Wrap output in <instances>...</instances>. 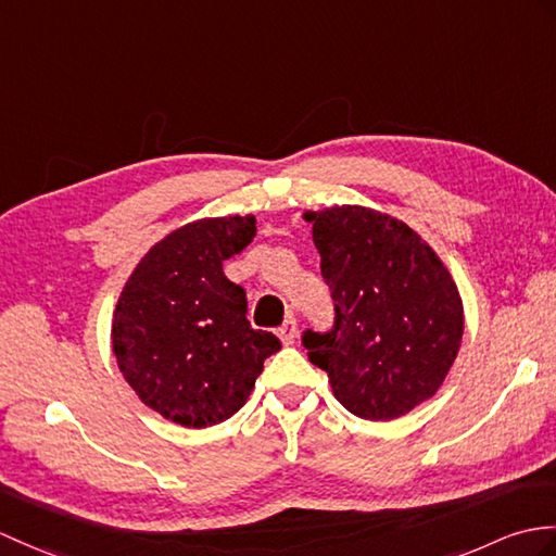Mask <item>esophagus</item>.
<instances>
[{
  "label": "esophagus",
  "mask_w": 556,
  "mask_h": 556,
  "mask_svg": "<svg viewBox=\"0 0 556 556\" xmlns=\"http://www.w3.org/2000/svg\"><path fill=\"white\" fill-rule=\"evenodd\" d=\"M295 337H299V321L291 315L287 321H283V327L279 329V339L283 345H293Z\"/></svg>",
  "instance_id": "1"
}]
</instances>
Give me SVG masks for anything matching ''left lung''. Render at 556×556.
<instances>
[{
  "instance_id": "1",
  "label": "left lung",
  "mask_w": 556,
  "mask_h": 556,
  "mask_svg": "<svg viewBox=\"0 0 556 556\" xmlns=\"http://www.w3.org/2000/svg\"><path fill=\"white\" fill-rule=\"evenodd\" d=\"M337 303L331 333L305 331L309 363L359 419L391 421L426 403L464 337L457 283L426 239L365 205L305 211Z\"/></svg>"
}]
</instances>
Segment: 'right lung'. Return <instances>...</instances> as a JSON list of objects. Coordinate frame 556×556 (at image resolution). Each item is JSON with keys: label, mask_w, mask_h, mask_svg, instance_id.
I'll return each instance as SVG.
<instances>
[{"label": "right lung", "mask_w": 556, "mask_h": 556, "mask_svg": "<svg viewBox=\"0 0 556 556\" xmlns=\"http://www.w3.org/2000/svg\"><path fill=\"white\" fill-rule=\"evenodd\" d=\"M255 237V215L201 217L144 253L113 309L111 345L149 409L187 429L229 419L281 343L247 319V291L223 261Z\"/></svg>", "instance_id": "add662e5"}]
</instances>
